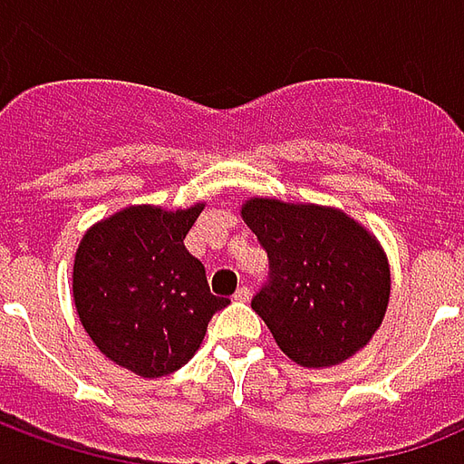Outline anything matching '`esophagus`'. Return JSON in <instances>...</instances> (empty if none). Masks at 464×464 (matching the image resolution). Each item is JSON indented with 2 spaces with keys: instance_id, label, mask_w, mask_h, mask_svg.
<instances>
[{
  "instance_id": "1",
  "label": "esophagus",
  "mask_w": 464,
  "mask_h": 464,
  "mask_svg": "<svg viewBox=\"0 0 464 464\" xmlns=\"http://www.w3.org/2000/svg\"><path fill=\"white\" fill-rule=\"evenodd\" d=\"M251 298V288L248 285H238L233 293V301H248Z\"/></svg>"
}]
</instances>
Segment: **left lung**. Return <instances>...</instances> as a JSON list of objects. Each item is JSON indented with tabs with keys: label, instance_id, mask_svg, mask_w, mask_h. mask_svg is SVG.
Returning <instances> with one entry per match:
<instances>
[{
	"label": "left lung",
	"instance_id": "8db88e82",
	"mask_svg": "<svg viewBox=\"0 0 464 464\" xmlns=\"http://www.w3.org/2000/svg\"><path fill=\"white\" fill-rule=\"evenodd\" d=\"M243 221L268 253L251 308L305 368L348 360L378 331L390 298L385 253L345 213L253 198Z\"/></svg>",
	"mask_w": 464,
	"mask_h": 464
}]
</instances>
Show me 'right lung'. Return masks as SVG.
I'll use <instances>...</instances> for the list:
<instances>
[{
    "label": "right lung",
    "mask_w": 464,
    "mask_h": 464,
    "mask_svg": "<svg viewBox=\"0 0 464 464\" xmlns=\"http://www.w3.org/2000/svg\"><path fill=\"white\" fill-rule=\"evenodd\" d=\"M203 206H131L96 223L74 261V303L84 331L116 365L141 378L183 368L208 321L228 305L183 238Z\"/></svg>",
    "instance_id": "obj_1"
}]
</instances>
